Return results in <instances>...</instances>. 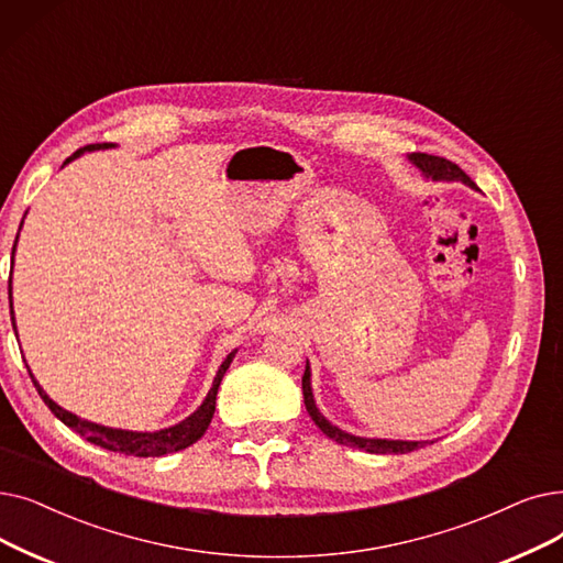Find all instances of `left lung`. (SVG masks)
<instances>
[{
	"label": "left lung",
	"mask_w": 563,
	"mask_h": 563,
	"mask_svg": "<svg viewBox=\"0 0 563 563\" xmlns=\"http://www.w3.org/2000/svg\"><path fill=\"white\" fill-rule=\"evenodd\" d=\"M409 161L417 165L421 173L426 177H430L432 181H462L467 184L470 188H476V184L462 173V169L446 161V158H439V156H430V154H409ZM301 386H303V402H306V409L310 413V419L314 421V426L320 428L329 439H333V442L342 444V446H350V449H361V451H368V453H411L417 449H423L428 442H402V439H371V437H356V434H350L345 430H340L338 426L329 423L322 411L317 409L314 405V398H312V388H310V365L306 363V373H303V379H301ZM432 444V442H430Z\"/></svg>",
	"instance_id": "left-lung-1"
}]
</instances>
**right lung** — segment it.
Here are the masks:
<instances>
[{
  "mask_svg": "<svg viewBox=\"0 0 563 563\" xmlns=\"http://www.w3.org/2000/svg\"><path fill=\"white\" fill-rule=\"evenodd\" d=\"M112 142H103V144H87L82 146V150H78L73 156H68L64 161L70 163L73 158H78L80 154L85 152H96V150H112ZM22 225V223H20ZM18 241V239H15ZM13 253H15V246H13ZM11 295V291H9ZM11 322H13V331H15V317H13V301H11ZM18 335V331H15ZM236 350L228 354V358L221 363V368H218L216 377H213V384H211V390L207 394L205 402L195 409L188 419H184L181 423L173 426V428H165V430H156V432H133V430H117V428H106V426H99V423H91V421H85L80 417H76V413L66 411L64 407H59L51 396L45 394V390L38 386V382L34 379L32 371H30V377L38 390V396L43 398V402L51 407V411L55 413V417L68 426L70 430H76L80 437H85L87 442L101 446V449H108V451H114V453H124V455H135V457H158V455H165V453H175V451H181L190 444L198 442V439L207 432L211 419H213V411H216V394H218V386H221L230 363L234 358Z\"/></svg>",
  "mask_w": 563,
  "mask_h": 563,
  "instance_id": "add662e5",
  "label": "right lung"
}]
</instances>
